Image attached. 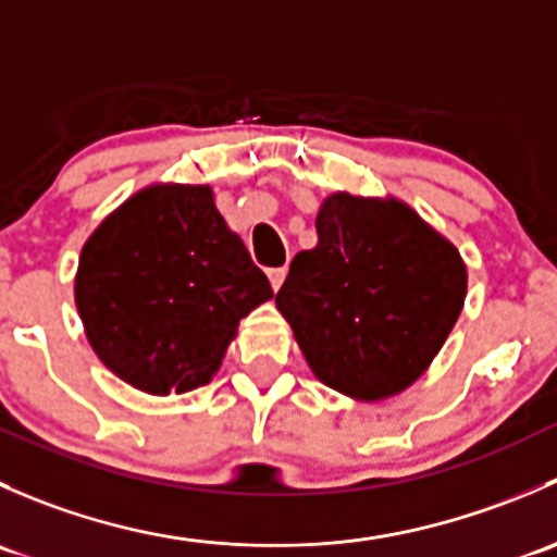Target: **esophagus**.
Wrapping results in <instances>:
<instances>
[{
	"label": "esophagus",
	"instance_id": "1",
	"mask_svg": "<svg viewBox=\"0 0 557 557\" xmlns=\"http://www.w3.org/2000/svg\"><path fill=\"white\" fill-rule=\"evenodd\" d=\"M267 274H269V283H272V288L277 290L280 285H283V280H285V274H288V269H285V267H272V269H267Z\"/></svg>",
	"mask_w": 557,
	"mask_h": 557
}]
</instances>
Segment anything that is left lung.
Here are the masks:
<instances>
[{
	"instance_id": "8db88e82",
	"label": "left lung",
	"mask_w": 557,
	"mask_h": 557,
	"mask_svg": "<svg viewBox=\"0 0 557 557\" xmlns=\"http://www.w3.org/2000/svg\"><path fill=\"white\" fill-rule=\"evenodd\" d=\"M318 247L301 250L274 301L312 372L347 396H393L434 361L458 320V250L398 201L334 194Z\"/></svg>"
}]
</instances>
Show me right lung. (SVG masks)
I'll use <instances>...</instances> for the list:
<instances>
[{
	"mask_svg": "<svg viewBox=\"0 0 557 557\" xmlns=\"http://www.w3.org/2000/svg\"><path fill=\"white\" fill-rule=\"evenodd\" d=\"M272 299L267 274L207 185H153L83 247L75 301L104 367L166 396L210 383L239 320Z\"/></svg>",
	"mask_w": 557,
	"mask_h": 557,
	"instance_id": "right-lung-1",
	"label": "right lung"
}]
</instances>
